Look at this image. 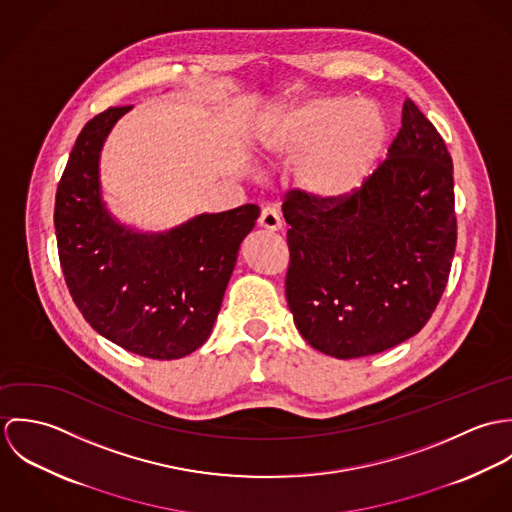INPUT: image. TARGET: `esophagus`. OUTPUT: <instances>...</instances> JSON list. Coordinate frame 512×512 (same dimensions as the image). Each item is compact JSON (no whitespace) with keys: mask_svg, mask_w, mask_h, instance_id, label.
<instances>
[{"mask_svg":"<svg viewBox=\"0 0 512 512\" xmlns=\"http://www.w3.org/2000/svg\"><path fill=\"white\" fill-rule=\"evenodd\" d=\"M260 226L266 228V230H270V232L280 230V228H282V219H280L278 211L272 209V207H264V209H262V215H260Z\"/></svg>","mask_w":512,"mask_h":512,"instance_id":"1","label":"esophagus"}]
</instances>
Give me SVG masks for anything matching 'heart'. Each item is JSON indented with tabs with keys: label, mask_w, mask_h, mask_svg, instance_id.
Instances as JSON below:
<instances>
[{
	"label": "heart",
	"mask_w": 512,
	"mask_h": 512,
	"mask_svg": "<svg viewBox=\"0 0 512 512\" xmlns=\"http://www.w3.org/2000/svg\"><path fill=\"white\" fill-rule=\"evenodd\" d=\"M390 142V120L380 102L311 96L266 118L260 149L293 159L297 189L317 205H339L365 189Z\"/></svg>",
	"instance_id": "1"
}]
</instances>
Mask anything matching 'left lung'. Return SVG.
<instances>
[{
	"label": "left lung",
	"instance_id": "1",
	"mask_svg": "<svg viewBox=\"0 0 512 512\" xmlns=\"http://www.w3.org/2000/svg\"><path fill=\"white\" fill-rule=\"evenodd\" d=\"M453 163L406 98L402 128L365 189L339 205L290 191L286 297L301 337L359 359L414 337L445 290L457 242Z\"/></svg>",
	"mask_w": 512,
	"mask_h": 512
}]
</instances>
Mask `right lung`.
Listing matches in <instances>:
<instances>
[{
  "instance_id": "right-lung-1",
  "label": "right lung",
  "mask_w": 512,
  "mask_h": 512,
  "mask_svg": "<svg viewBox=\"0 0 512 512\" xmlns=\"http://www.w3.org/2000/svg\"><path fill=\"white\" fill-rule=\"evenodd\" d=\"M132 106L108 108L78 134L55 201L61 268L76 307L108 341L171 361L211 335L256 205L203 213L157 234L114 219L102 201L100 151Z\"/></svg>"
}]
</instances>
